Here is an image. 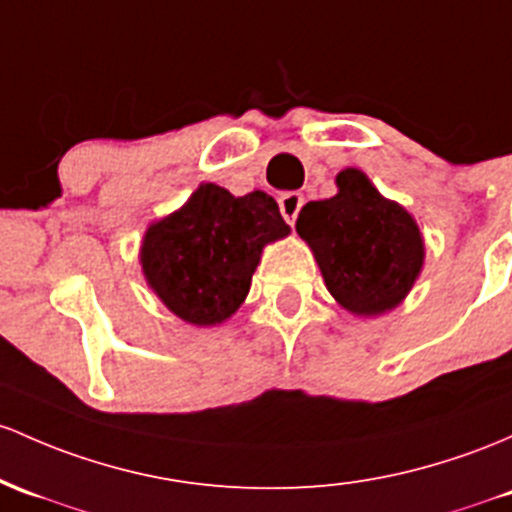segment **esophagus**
Instances as JSON below:
<instances>
[{"instance_id":"34e87169","label":"esophagus","mask_w":512,"mask_h":512,"mask_svg":"<svg viewBox=\"0 0 512 512\" xmlns=\"http://www.w3.org/2000/svg\"><path fill=\"white\" fill-rule=\"evenodd\" d=\"M301 206H303V196L299 192H284L279 196V211H282L284 221L289 223V226H294L296 223Z\"/></svg>"}]
</instances>
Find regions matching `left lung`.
I'll use <instances>...</instances> for the list:
<instances>
[{
  "label": "left lung",
  "mask_w": 512,
  "mask_h": 512,
  "mask_svg": "<svg viewBox=\"0 0 512 512\" xmlns=\"http://www.w3.org/2000/svg\"><path fill=\"white\" fill-rule=\"evenodd\" d=\"M338 194L308 201L296 233L311 245L325 286L345 311L381 316L406 299L425 260L413 216L384 199L362 170L347 167Z\"/></svg>",
  "instance_id": "left-lung-1"
}]
</instances>
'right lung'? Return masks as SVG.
<instances>
[{"label":"right lung","mask_w":512,"mask_h":512,"mask_svg":"<svg viewBox=\"0 0 512 512\" xmlns=\"http://www.w3.org/2000/svg\"><path fill=\"white\" fill-rule=\"evenodd\" d=\"M286 235L289 226L272 196H233L201 184L182 209L145 230L140 265L174 316L218 325L245 301L262 247Z\"/></svg>","instance_id":"1"}]
</instances>
